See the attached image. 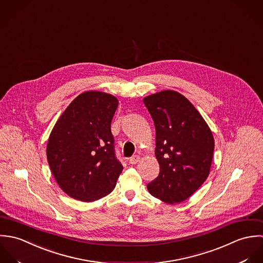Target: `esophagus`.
<instances>
[{"label": "esophagus", "mask_w": 263, "mask_h": 263, "mask_svg": "<svg viewBox=\"0 0 263 263\" xmlns=\"http://www.w3.org/2000/svg\"><path fill=\"white\" fill-rule=\"evenodd\" d=\"M139 159H140L139 156H133L132 158L129 159V162H130L131 164H136V163L139 161Z\"/></svg>", "instance_id": "esophagus-1"}]
</instances>
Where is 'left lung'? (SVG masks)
Returning a JSON list of instances; mask_svg holds the SVG:
<instances>
[{
	"mask_svg": "<svg viewBox=\"0 0 263 263\" xmlns=\"http://www.w3.org/2000/svg\"><path fill=\"white\" fill-rule=\"evenodd\" d=\"M156 126L158 177L147 185L159 200L179 203L208 179L214 139L208 123L184 96L162 90L143 99Z\"/></svg>",
	"mask_w": 263,
	"mask_h": 263,
	"instance_id": "obj_1",
	"label": "left lung"
}]
</instances>
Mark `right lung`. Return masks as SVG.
Wrapping results in <instances>:
<instances>
[{"label":"right lung","instance_id":"right-lung-1","mask_svg":"<svg viewBox=\"0 0 263 263\" xmlns=\"http://www.w3.org/2000/svg\"><path fill=\"white\" fill-rule=\"evenodd\" d=\"M118 105L109 93L85 91L67 106L50 134L47 158L53 178L76 200L105 197L123 171L110 131Z\"/></svg>","mask_w":263,"mask_h":263}]
</instances>
